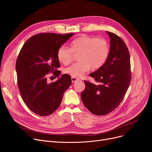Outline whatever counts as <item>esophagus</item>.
<instances>
[{"instance_id":"esophagus-1","label":"esophagus","mask_w":152,"mask_h":152,"mask_svg":"<svg viewBox=\"0 0 152 152\" xmlns=\"http://www.w3.org/2000/svg\"><path fill=\"white\" fill-rule=\"evenodd\" d=\"M78 80H79V79L76 77H73V76L71 77V81H72V83H75L76 81H77Z\"/></svg>"}]
</instances>
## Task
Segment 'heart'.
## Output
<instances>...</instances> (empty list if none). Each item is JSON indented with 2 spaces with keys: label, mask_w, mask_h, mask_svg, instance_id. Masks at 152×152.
Here are the masks:
<instances>
[{
  "label": "heart",
  "mask_w": 152,
  "mask_h": 152,
  "mask_svg": "<svg viewBox=\"0 0 152 152\" xmlns=\"http://www.w3.org/2000/svg\"><path fill=\"white\" fill-rule=\"evenodd\" d=\"M71 48L61 46L58 50V60L64 65L71 63L74 53L80 54V62L64 69V73L73 77L82 76L86 72L92 69H99L106 62L110 51L109 44L105 39L84 35L72 41Z\"/></svg>",
  "instance_id": "1"
}]
</instances>
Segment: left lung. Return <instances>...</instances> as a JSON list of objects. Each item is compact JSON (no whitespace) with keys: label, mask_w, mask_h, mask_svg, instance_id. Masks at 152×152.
<instances>
[{"label":"left lung","mask_w":152,"mask_h":152,"mask_svg":"<svg viewBox=\"0 0 152 152\" xmlns=\"http://www.w3.org/2000/svg\"><path fill=\"white\" fill-rule=\"evenodd\" d=\"M107 34L110 38L107 60L89 75L99 84L84 81L86 86L81 94L85 107L97 115H106L118 106L131 81L130 54L126 44L114 33Z\"/></svg>","instance_id":"obj_1"}]
</instances>
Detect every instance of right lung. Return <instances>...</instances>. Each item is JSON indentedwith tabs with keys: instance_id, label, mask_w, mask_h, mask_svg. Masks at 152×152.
I'll return each instance as SVG.
<instances>
[{
	"instance_id": "1",
	"label": "right lung",
	"mask_w": 152,
	"mask_h": 152,
	"mask_svg": "<svg viewBox=\"0 0 152 152\" xmlns=\"http://www.w3.org/2000/svg\"><path fill=\"white\" fill-rule=\"evenodd\" d=\"M73 35L41 33L26 41L19 53L16 61L18 89L25 104L39 115L53 113L71 84L69 75L51 83H47V76L51 72L55 77L60 75L58 50Z\"/></svg>"
}]
</instances>
